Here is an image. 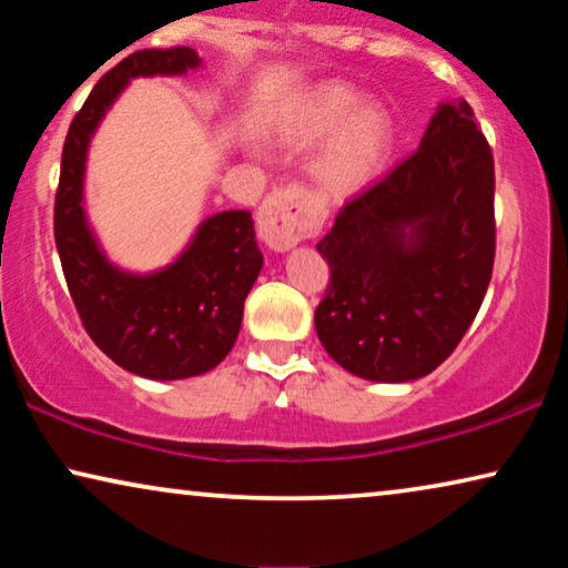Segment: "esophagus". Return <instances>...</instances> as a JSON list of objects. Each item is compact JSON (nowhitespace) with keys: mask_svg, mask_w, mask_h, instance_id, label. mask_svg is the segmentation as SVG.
I'll list each match as a JSON object with an SVG mask.
<instances>
[{"mask_svg":"<svg viewBox=\"0 0 568 568\" xmlns=\"http://www.w3.org/2000/svg\"><path fill=\"white\" fill-rule=\"evenodd\" d=\"M317 227V209L305 185L290 183L271 191L258 212V235L271 251H286Z\"/></svg>","mask_w":568,"mask_h":568,"instance_id":"esophagus-1","label":"esophagus"}]
</instances>
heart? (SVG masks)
I'll return each instance as SVG.
<instances>
[{"label":"heart","mask_w":568,"mask_h":568,"mask_svg":"<svg viewBox=\"0 0 568 568\" xmlns=\"http://www.w3.org/2000/svg\"><path fill=\"white\" fill-rule=\"evenodd\" d=\"M344 84H323L302 100L282 123V139L294 146L321 142L337 131L315 158V178L333 196L364 189L390 152L393 121L383 105L362 103Z\"/></svg>","instance_id":"obj_1"}]
</instances>
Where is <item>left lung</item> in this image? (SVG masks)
I'll list each match as a JSON object with an SVG mask.
<instances>
[{
	"mask_svg": "<svg viewBox=\"0 0 568 568\" xmlns=\"http://www.w3.org/2000/svg\"><path fill=\"white\" fill-rule=\"evenodd\" d=\"M325 352L356 377L406 383L455 352L491 282L494 154L473 108L445 103L422 146L338 209L317 243Z\"/></svg>",
	"mask_w": 568,
	"mask_h": 568,
	"instance_id": "8db88e82",
	"label": "left lung"
}]
</instances>
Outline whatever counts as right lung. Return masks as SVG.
<instances>
[{"mask_svg":"<svg viewBox=\"0 0 568 568\" xmlns=\"http://www.w3.org/2000/svg\"><path fill=\"white\" fill-rule=\"evenodd\" d=\"M196 64V51L173 45L134 51L108 69L67 131L53 201V237L84 331L119 367L150 379L204 375L235 346L245 297L263 266L251 212L206 220L189 251L160 274H123L103 258L84 224V152L131 77L181 74Z\"/></svg>","mask_w":568,"mask_h":568,"instance_id":"right-lung-1","label":"right lung"}]
</instances>
